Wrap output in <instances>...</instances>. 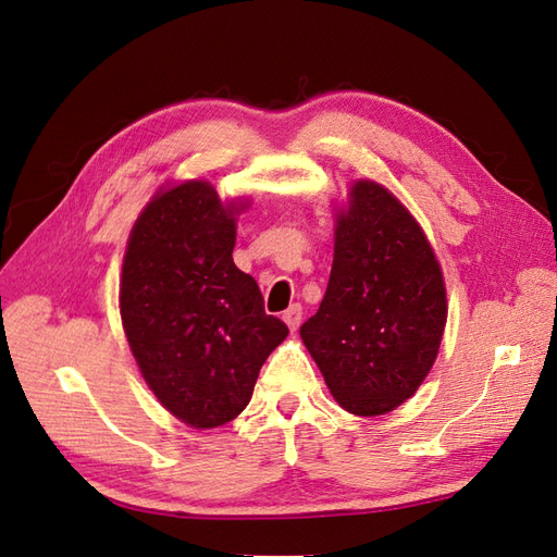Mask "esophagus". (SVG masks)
Here are the masks:
<instances>
[{"label": "esophagus", "mask_w": 557, "mask_h": 557, "mask_svg": "<svg viewBox=\"0 0 557 557\" xmlns=\"http://www.w3.org/2000/svg\"><path fill=\"white\" fill-rule=\"evenodd\" d=\"M282 319H284V324H286V326H289L292 331H296V329L300 326V319H302V308H300V305H292V308L282 314Z\"/></svg>", "instance_id": "1"}]
</instances>
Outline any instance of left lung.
<instances>
[{
	"label": "left lung",
	"instance_id": "obj_1",
	"mask_svg": "<svg viewBox=\"0 0 557 557\" xmlns=\"http://www.w3.org/2000/svg\"><path fill=\"white\" fill-rule=\"evenodd\" d=\"M333 268L300 337L339 407L380 417L433 368L446 289L423 228L386 187L358 181L337 212Z\"/></svg>",
	"mask_w": 557,
	"mask_h": 557
}]
</instances>
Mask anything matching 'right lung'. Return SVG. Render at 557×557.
Here are the masks:
<instances>
[{
	"instance_id": "right-lung-1",
	"label": "right lung",
	"mask_w": 557,
	"mask_h": 557,
	"mask_svg": "<svg viewBox=\"0 0 557 557\" xmlns=\"http://www.w3.org/2000/svg\"><path fill=\"white\" fill-rule=\"evenodd\" d=\"M206 181L152 196L127 243L120 314L157 400L191 428H218L252 400L265 358L289 335L233 263L236 214Z\"/></svg>"
}]
</instances>
